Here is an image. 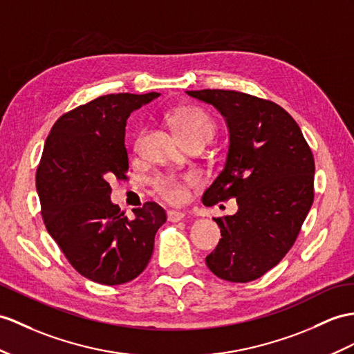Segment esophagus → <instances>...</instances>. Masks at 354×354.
<instances>
[{
  "mask_svg": "<svg viewBox=\"0 0 354 354\" xmlns=\"http://www.w3.org/2000/svg\"><path fill=\"white\" fill-rule=\"evenodd\" d=\"M185 216L186 214L183 213V212H168V221L169 222H180V221H183L185 219Z\"/></svg>",
  "mask_w": 354,
  "mask_h": 354,
  "instance_id": "esophagus-1",
  "label": "esophagus"
}]
</instances>
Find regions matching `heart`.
Returning <instances> with one entry per match:
<instances>
[{"label": "heart", "mask_w": 354, "mask_h": 354, "mask_svg": "<svg viewBox=\"0 0 354 354\" xmlns=\"http://www.w3.org/2000/svg\"><path fill=\"white\" fill-rule=\"evenodd\" d=\"M169 123L185 144L192 141L207 142L214 132V123L205 111L196 106H178L169 114ZM141 132L133 136V149L140 142ZM194 177L177 180L174 177H156L151 182L153 194L169 204H180L186 200L187 189L195 186Z\"/></svg>", "instance_id": "b5f03b06"}]
</instances>
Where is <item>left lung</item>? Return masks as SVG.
<instances>
[{
  "label": "left lung",
  "instance_id": "1",
  "mask_svg": "<svg viewBox=\"0 0 354 354\" xmlns=\"http://www.w3.org/2000/svg\"><path fill=\"white\" fill-rule=\"evenodd\" d=\"M225 117V167L203 195L204 205L236 198L232 216L214 218L218 246L205 264L230 282L258 279L295 245L314 201L315 163L299 124L272 100L234 90L186 91Z\"/></svg>",
  "mask_w": 354,
  "mask_h": 354
}]
</instances>
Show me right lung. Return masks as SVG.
<instances>
[{
  "mask_svg": "<svg viewBox=\"0 0 354 354\" xmlns=\"http://www.w3.org/2000/svg\"><path fill=\"white\" fill-rule=\"evenodd\" d=\"M159 93L106 94L66 112L50 129L36 172L41 218L87 279L120 286L147 267L167 213L156 203L124 216L109 200L111 178H127L126 120Z\"/></svg>",
  "mask_w": 354,
  "mask_h": 354,
  "instance_id": "add662e5",
  "label": "right lung"
}]
</instances>
